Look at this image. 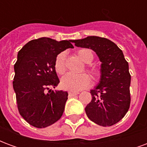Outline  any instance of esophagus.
I'll return each mask as SVG.
<instances>
[{"label": "esophagus", "mask_w": 147, "mask_h": 147, "mask_svg": "<svg viewBox=\"0 0 147 147\" xmlns=\"http://www.w3.org/2000/svg\"><path fill=\"white\" fill-rule=\"evenodd\" d=\"M68 94H69V96H76L77 94H79V92H72V91H70V92L68 93Z\"/></svg>", "instance_id": "obj_1"}]
</instances>
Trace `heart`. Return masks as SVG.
<instances>
[{"label":"heart","mask_w":147,"mask_h":147,"mask_svg":"<svg viewBox=\"0 0 147 147\" xmlns=\"http://www.w3.org/2000/svg\"><path fill=\"white\" fill-rule=\"evenodd\" d=\"M77 55L81 61L85 64H90L94 60V54L90 49H83L77 52ZM65 53H61L57 55L55 61V70L60 75L64 73L66 70L65 67ZM88 72L94 79H97L99 77L98 70L94 67H88ZM90 83V79L86 74H80V75H72L67 74L62 77L61 80V86L64 90H70L72 92L79 91L81 90L85 89L89 86Z\"/></svg>","instance_id":"obj_1"}]
</instances>
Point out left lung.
I'll use <instances>...</instances> for the list:
<instances>
[{
  "label": "left lung",
  "mask_w": 147,
  "mask_h": 147,
  "mask_svg": "<svg viewBox=\"0 0 147 147\" xmlns=\"http://www.w3.org/2000/svg\"><path fill=\"white\" fill-rule=\"evenodd\" d=\"M77 47L90 49L101 61L98 84L90 90L92 100L85 108L90 120L103 127L119 122L128 111L131 102V75L122 50L105 38L88 36L72 40Z\"/></svg>",
  "instance_id": "1"
}]
</instances>
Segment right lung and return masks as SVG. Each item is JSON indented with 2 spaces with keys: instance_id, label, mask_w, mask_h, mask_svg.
I'll use <instances>...</instances> for the list:
<instances>
[{
  "instance_id": "add662e5",
  "label": "right lung",
  "mask_w": 147,
  "mask_h": 147,
  "mask_svg": "<svg viewBox=\"0 0 147 147\" xmlns=\"http://www.w3.org/2000/svg\"><path fill=\"white\" fill-rule=\"evenodd\" d=\"M72 40L40 38L19 51L14 65L13 89L20 114L30 125L42 128L57 122L64 113L67 91L52 90L60 80L55 70L59 53L74 48Z\"/></svg>"
}]
</instances>
